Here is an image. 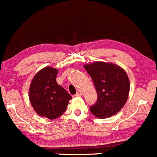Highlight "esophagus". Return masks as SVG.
I'll return each instance as SVG.
<instances>
[{"instance_id": "34e87169", "label": "esophagus", "mask_w": 157, "mask_h": 157, "mask_svg": "<svg viewBox=\"0 0 157 157\" xmlns=\"http://www.w3.org/2000/svg\"><path fill=\"white\" fill-rule=\"evenodd\" d=\"M82 95V91L80 90H77L76 94H75V97H80Z\"/></svg>"}]
</instances>
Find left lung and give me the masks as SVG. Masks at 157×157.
Listing matches in <instances>:
<instances>
[{
    "mask_svg": "<svg viewBox=\"0 0 157 157\" xmlns=\"http://www.w3.org/2000/svg\"><path fill=\"white\" fill-rule=\"evenodd\" d=\"M92 79L97 94L96 103L90 111L97 117H110L125 104L130 91L128 77L123 68L116 64L94 62L84 65Z\"/></svg>",
    "mask_w": 157,
    "mask_h": 157,
    "instance_id": "8db88e82",
    "label": "left lung"
}]
</instances>
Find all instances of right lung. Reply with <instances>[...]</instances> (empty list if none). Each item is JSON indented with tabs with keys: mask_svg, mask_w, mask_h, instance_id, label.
I'll return each instance as SVG.
<instances>
[{
	"mask_svg": "<svg viewBox=\"0 0 157 157\" xmlns=\"http://www.w3.org/2000/svg\"><path fill=\"white\" fill-rule=\"evenodd\" d=\"M58 70L47 66L32 79L29 87V100L36 113L41 117L55 120L65 112L72 99L65 89L57 83Z\"/></svg>",
	"mask_w": 157,
	"mask_h": 157,
	"instance_id": "add662e5",
	"label": "right lung"
}]
</instances>
